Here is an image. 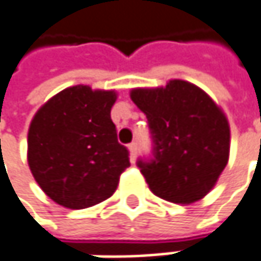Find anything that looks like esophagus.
Returning a JSON list of instances; mask_svg holds the SVG:
<instances>
[{
	"mask_svg": "<svg viewBox=\"0 0 261 261\" xmlns=\"http://www.w3.org/2000/svg\"><path fill=\"white\" fill-rule=\"evenodd\" d=\"M128 152H130L131 162H134V160H136V155H137V145H136V143H131V145H128Z\"/></svg>",
	"mask_w": 261,
	"mask_h": 261,
	"instance_id": "obj_1",
	"label": "esophagus"
}]
</instances>
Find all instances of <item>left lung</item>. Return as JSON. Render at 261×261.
I'll list each match as a JSON object with an SVG mask.
<instances>
[{
  "mask_svg": "<svg viewBox=\"0 0 261 261\" xmlns=\"http://www.w3.org/2000/svg\"><path fill=\"white\" fill-rule=\"evenodd\" d=\"M130 97L147 118L155 143L153 160L137 162L149 189L174 204L202 199L229 161L230 127L222 108L183 80L133 88Z\"/></svg>",
  "mask_w": 261,
  "mask_h": 261,
  "instance_id": "left-lung-1",
  "label": "left lung"
}]
</instances>
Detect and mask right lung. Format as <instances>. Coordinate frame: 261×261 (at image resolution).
<instances>
[{
  "mask_svg": "<svg viewBox=\"0 0 261 261\" xmlns=\"http://www.w3.org/2000/svg\"><path fill=\"white\" fill-rule=\"evenodd\" d=\"M115 90L73 85L47 100L31 121L28 164L42 192L56 204L83 210L111 198L130 167L118 143L111 109Z\"/></svg>",
  "mask_w": 261,
  "mask_h": 261,
  "instance_id": "add662e5",
  "label": "right lung"
}]
</instances>
